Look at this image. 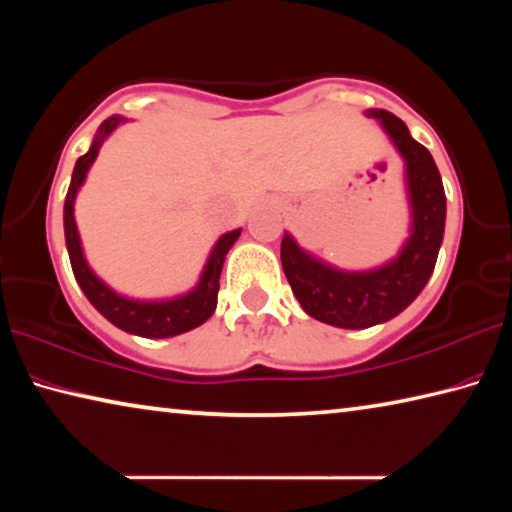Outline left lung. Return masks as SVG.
Masks as SVG:
<instances>
[{
  "label": "left lung",
  "mask_w": 512,
  "mask_h": 512,
  "mask_svg": "<svg viewBox=\"0 0 512 512\" xmlns=\"http://www.w3.org/2000/svg\"><path fill=\"white\" fill-rule=\"evenodd\" d=\"M366 115L379 121L404 160L411 228L400 253L368 271H345L300 248L291 232H284L280 250L300 307L320 323L343 329H366L402 314L427 287L445 235V189L431 153L393 112L370 108Z\"/></svg>",
  "instance_id": "8db88e82"
}]
</instances>
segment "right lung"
<instances>
[{
  "instance_id": "1",
  "label": "right lung",
  "mask_w": 512,
  "mask_h": 512,
  "mask_svg": "<svg viewBox=\"0 0 512 512\" xmlns=\"http://www.w3.org/2000/svg\"><path fill=\"white\" fill-rule=\"evenodd\" d=\"M124 121L126 119L121 115H112L103 121L97 135H94L88 153L81 155L74 164L72 183H69L65 196V244L76 282H79L85 298L92 302V307L97 309L103 318H108L112 325L124 329L128 334L144 336V339H169V336L185 334L189 329L203 325L205 320L214 314L225 255H228L232 244L239 239L241 228L225 232V235L219 237L210 257H207L196 287L183 293V296L167 300H135L121 296L115 289H110L108 284L92 271L88 259H85L81 235L74 219V201L85 183V178H88L90 167L94 160H97L101 144L106 142L108 137L115 133V128L124 124Z\"/></svg>"
}]
</instances>
